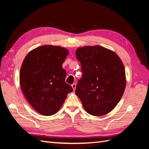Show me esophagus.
<instances>
[{
  "label": "esophagus",
  "instance_id": "esophagus-1",
  "mask_svg": "<svg viewBox=\"0 0 149 149\" xmlns=\"http://www.w3.org/2000/svg\"><path fill=\"white\" fill-rule=\"evenodd\" d=\"M71 86H72V88H73L74 91V90L76 89V83H73V84H71Z\"/></svg>",
  "mask_w": 149,
  "mask_h": 149
}]
</instances>
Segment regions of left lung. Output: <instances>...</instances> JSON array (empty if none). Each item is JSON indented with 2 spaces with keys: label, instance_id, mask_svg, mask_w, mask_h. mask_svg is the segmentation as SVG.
<instances>
[{
  "label": "left lung",
  "instance_id": "8db88e82",
  "mask_svg": "<svg viewBox=\"0 0 149 149\" xmlns=\"http://www.w3.org/2000/svg\"><path fill=\"white\" fill-rule=\"evenodd\" d=\"M76 56L81 63L82 78L76 94L88 113H109L123 96L125 88L124 66L116 54L100 46L79 48Z\"/></svg>",
  "mask_w": 149,
  "mask_h": 149
}]
</instances>
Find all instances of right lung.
Instances as JSON below:
<instances>
[{
	"instance_id": "add662e5",
	"label": "right lung",
	"mask_w": 149,
	"mask_h": 149,
	"mask_svg": "<svg viewBox=\"0 0 149 149\" xmlns=\"http://www.w3.org/2000/svg\"><path fill=\"white\" fill-rule=\"evenodd\" d=\"M66 49L43 45L31 51L22 63L20 84L30 105L40 114H56L73 91L65 82L66 72L62 68L68 55Z\"/></svg>"
}]
</instances>
